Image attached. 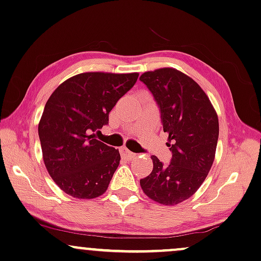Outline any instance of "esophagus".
I'll return each mask as SVG.
<instances>
[{
	"instance_id": "1",
	"label": "esophagus",
	"mask_w": 261,
	"mask_h": 261,
	"mask_svg": "<svg viewBox=\"0 0 261 261\" xmlns=\"http://www.w3.org/2000/svg\"><path fill=\"white\" fill-rule=\"evenodd\" d=\"M120 154H121V156L124 158V159H127V160L134 159V158L136 156V154L133 153V151H130L128 149H126V148H121Z\"/></svg>"
}]
</instances>
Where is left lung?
<instances>
[{"mask_svg":"<svg viewBox=\"0 0 261 261\" xmlns=\"http://www.w3.org/2000/svg\"><path fill=\"white\" fill-rule=\"evenodd\" d=\"M140 81L159 107L172 153L169 165L153 155V171L140 180L142 190L161 204H177L195 194L212 167L218 117L200 85L174 68L144 72Z\"/></svg>","mask_w":261,"mask_h":261,"instance_id":"1","label":"left lung"}]
</instances>
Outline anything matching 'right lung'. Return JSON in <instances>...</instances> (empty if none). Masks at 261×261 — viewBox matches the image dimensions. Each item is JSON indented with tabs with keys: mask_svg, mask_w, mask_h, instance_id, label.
I'll use <instances>...</instances> for the list:
<instances>
[{
	"mask_svg": "<svg viewBox=\"0 0 261 261\" xmlns=\"http://www.w3.org/2000/svg\"><path fill=\"white\" fill-rule=\"evenodd\" d=\"M138 73L87 72L65 81L49 97L38 124L43 160L61 190L94 199L107 190L119 150L95 138L108 114L134 87Z\"/></svg>",
	"mask_w": 261,
	"mask_h": 261,
	"instance_id": "1",
	"label": "right lung"
}]
</instances>
